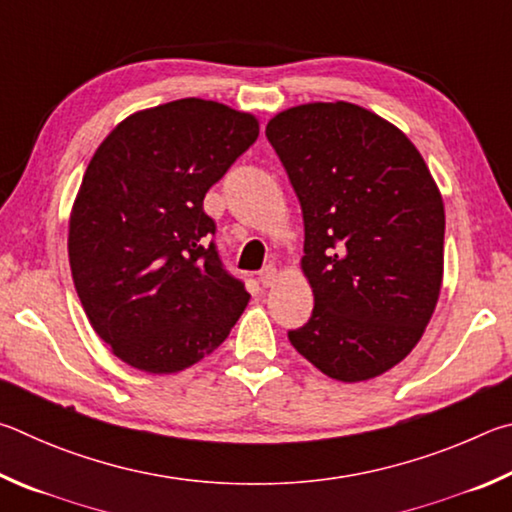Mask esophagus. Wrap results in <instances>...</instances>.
Returning <instances> with one entry per match:
<instances>
[{"label": "esophagus", "mask_w": 512, "mask_h": 512, "mask_svg": "<svg viewBox=\"0 0 512 512\" xmlns=\"http://www.w3.org/2000/svg\"><path fill=\"white\" fill-rule=\"evenodd\" d=\"M258 281H261L263 288H272V285L276 283V267L274 265L263 267V270L258 272Z\"/></svg>", "instance_id": "34e87169"}]
</instances>
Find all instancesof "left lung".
I'll list each match as a JSON object with an SVG mask.
<instances>
[{
  "label": "left lung",
  "instance_id": "left-lung-1",
  "mask_svg": "<svg viewBox=\"0 0 512 512\" xmlns=\"http://www.w3.org/2000/svg\"><path fill=\"white\" fill-rule=\"evenodd\" d=\"M265 137L301 202L315 294L290 344L328 378H375L405 360L436 308L441 193L414 143L360 105L292 107Z\"/></svg>",
  "mask_w": 512,
  "mask_h": 512
}]
</instances>
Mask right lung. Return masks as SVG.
Wrapping results in <instances>:
<instances>
[{"instance_id": "right-lung-1", "label": "right lung", "mask_w": 512, "mask_h": 512, "mask_svg": "<svg viewBox=\"0 0 512 512\" xmlns=\"http://www.w3.org/2000/svg\"><path fill=\"white\" fill-rule=\"evenodd\" d=\"M256 139L251 114L182 98L128 116L89 161L69 220L71 276L89 324L134 369L200 362L245 310L204 195Z\"/></svg>"}]
</instances>
